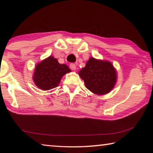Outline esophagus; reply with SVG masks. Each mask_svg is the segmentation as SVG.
<instances>
[{
    "label": "esophagus",
    "instance_id": "34e87169",
    "mask_svg": "<svg viewBox=\"0 0 153 153\" xmlns=\"http://www.w3.org/2000/svg\"><path fill=\"white\" fill-rule=\"evenodd\" d=\"M69 67H70V69H72V70H76V65L74 63H71L69 65Z\"/></svg>",
    "mask_w": 153,
    "mask_h": 153
}]
</instances>
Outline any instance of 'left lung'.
<instances>
[{
    "label": "left lung",
    "instance_id": "8db88e82",
    "mask_svg": "<svg viewBox=\"0 0 153 153\" xmlns=\"http://www.w3.org/2000/svg\"><path fill=\"white\" fill-rule=\"evenodd\" d=\"M86 88L97 95L110 92L117 82V71L113 64L107 60L90 57L86 66L78 72Z\"/></svg>",
    "mask_w": 153,
    "mask_h": 153
}]
</instances>
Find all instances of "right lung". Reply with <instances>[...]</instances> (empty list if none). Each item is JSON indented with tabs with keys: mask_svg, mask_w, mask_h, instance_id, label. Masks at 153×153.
Segmentation results:
<instances>
[{
	"mask_svg": "<svg viewBox=\"0 0 153 153\" xmlns=\"http://www.w3.org/2000/svg\"><path fill=\"white\" fill-rule=\"evenodd\" d=\"M71 72L65 64H60L53 56L36 64L33 75L36 86L42 90H49L57 87L63 76Z\"/></svg>",
	"mask_w": 153,
	"mask_h": 153,
	"instance_id": "add662e5",
	"label": "right lung"
}]
</instances>
